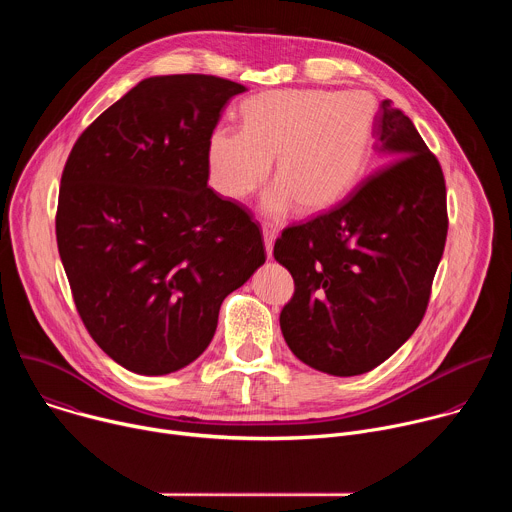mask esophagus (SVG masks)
<instances>
[{"instance_id":"obj_1","label":"esophagus","mask_w":512,"mask_h":512,"mask_svg":"<svg viewBox=\"0 0 512 512\" xmlns=\"http://www.w3.org/2000/svg\"><path fill=\"white\" fill-rule=\"evenodd\" d=\"M275 237H277L275 229H273L271 225H263V241H265V253H267V257H269V259H271V255H273V243H275Z\"/></svg>"}]
</instances>
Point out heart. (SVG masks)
Returning a JSON list of instances; mask_svg holds the SVG:
<instances>
[{
  "mask_svg": "<svg viewBox=\"0 0 512 512\" xmlns=\"http://www.w3.org/2000/svg\"><path fill=\"white\" fill-rule=\"evenodd\" d=\"M243 129L216 127L208 137L210 182L225 198L243 200L275 178L263 210L285 214L294 200L302 212L340 202L367 162L375 103L367 93L279 89L259 93L241 107Z\"/></svg>",
  "mask_w": 512,
  "mask_h": 512,
  "instance_id": "obj_1",
  "label": "heart"
}]
</instances>
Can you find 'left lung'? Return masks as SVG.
I'll return each instance as SVG.
<instances>
[{"label": "left lung", "mask_w": 512, "mask_h": 512, "mask_svg": "<svg viewBox=\"0 0 512 512\" xmlns=\"http://www.w3.org/2000/svg\"><path fill=\"white\" fill-rule=\"evenodd\" d=\"M373 135L385 166L273 247L296 283L283 338L334 377L373 371L415 332L448 235L444 172L413 121L385 99Z\"/></svg>", "instance_id": "8db88e82"}]
</instances>
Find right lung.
Segmentation results:
<instances>
[{
	"mask_svg": "<svg viewBox=\"0 0 512 512\" xmlns=\"http://www.w3.org/2000/svg\"><path fill=\"white\" fill-rule=\"evenodd\" d=\"M245 91L212 75L143 79L66 160L58 253L85 328L131 373L196 360L223 300L265 263L251 216L208 188V137Z\"/></svg>",
	"mask_w": 512,
	"mask_h": 512,
	"instance_id": "add662e5",
	"label": "right lung"
}]
</instances>
